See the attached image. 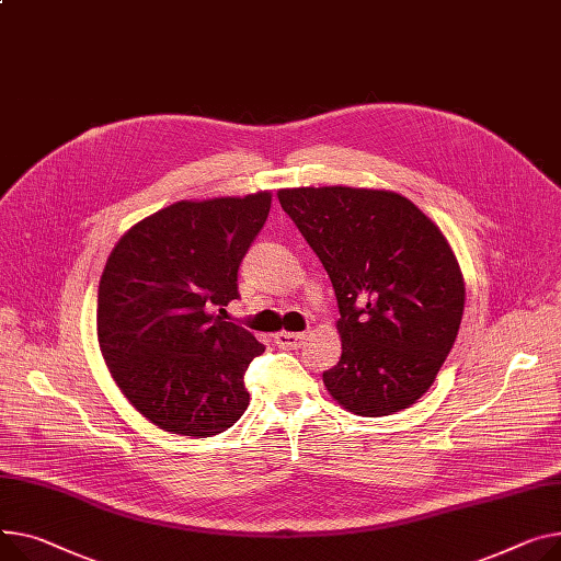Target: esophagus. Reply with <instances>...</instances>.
Wrapping results in <instances>:
<instances>
[{"instance_id": "esophagus-1", "label": "esophagus", "mask_w": 561, "mask_h": 561, "mask_svg": "<svg viewBox=\"0 0 561 561\" xmlns=\"http://www.w3.org/2000/svg\"><path fill=\"white\" fill-rule=\"evenodd\" d=\"M307 339V333H295V331H279L275 333V343L282 350H297Z\"/></svg>"}]
</instances>
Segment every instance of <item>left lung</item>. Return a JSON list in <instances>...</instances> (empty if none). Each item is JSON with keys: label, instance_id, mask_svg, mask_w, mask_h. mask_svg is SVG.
I'll list each match as a JSON object with an SVG mask.
<instances>
[{"label": "left lung", "instance_id": "left-lung-1", "mask_svg": "<svg viewBox=\"0 0 561 561\" xmlns=\"http://www.w3.org/2000/svg\"><path fill=\"white\" fill-rule=\"evenodd\" d=\"M277 196L339 300L343 354L322 371L327 390L363 417L413 405L449 356L465 311L444 234L394 192L300 186Z\"/></svg>", "mask_w": 561, "mask_h": 561}]
</instances>
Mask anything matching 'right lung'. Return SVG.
I'll list each match as a JSON object with an SVG mask.
<instances>
[{
  "label": "right lung",
  "instance_id": "right-lung-1",
  "mask_svg": "<svg viewBox=\"0 0 561 561\" xmlns=\"http://www.w3.org/2000/svg\"><path fill=\"white\" fill-rule=\"evenodd\" d=\"M271 194L182 201L144 218L110 252L99 284V345L128 401L156 426L192 437L245 413V369L266 347L222 320Z\"/></svg>",
  "mask_w": 561,
  "mask_h": 561
}]
</instances>
